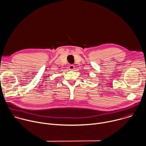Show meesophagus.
<instances>
[{"mask_svg": "<svg viewBox=\"0 0 146 146\" xmlns=\"http://www.w3.org/2000/svg\"><path fill=\"white\" fill-rule=\"evenodd\" d=\"M68 68H69V70H70V71H72V70H74L75 67H74V66L73 64H70V65L69 66V67H68Z\"/></svg>", "mask_w": 146, "mask_h": 146, "instance_id": "1", "label": "esophagus"}]
</instances>
